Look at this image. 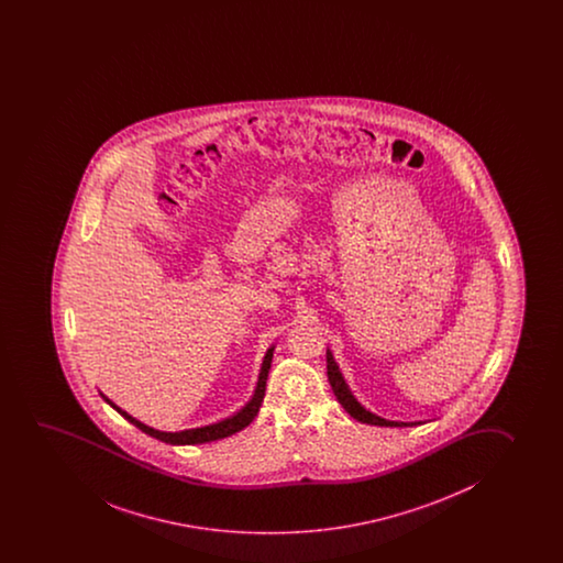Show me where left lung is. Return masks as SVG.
Masks as SVG:
<instances>
[{
    "label": "left lung",
    "instance_id": "obj_1",
    "mask_svg": "<svg viewBox=\"0 0 563 563\" xmlns=\"http://www.w3.org/2000/svg\"><path fill=\"white\" fill-rule=\"evenodd\" d=\"M327 377H329V384H331V389H333L336 400H339V402L343 405L344 410H346L352 418H356L358 422L372 426H391V428L422 424V422H395V420H385L382 416L374 415V412H369V410L362 407L358 400H356V397L352 395L351 387L344 382L343 374H341V369H339V364L334 362L333 352L329 351V349H327Z\"/></svg>",
    "mask_w": 563,
    "mask_h": 563
}]
</instances>
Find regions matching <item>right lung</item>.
Returning <instances> with one entry per match:
<instances>
[{"mask_svg": "<svg viewBox=\"0 0 563 563\" xmlns=\"http://www.w3.org/2000/svg\"><path fill=\"white\" fill-rule=\"evenodd\" d=\"M273 351H275V346H271L267 354H265V358H263L260 379H257V387H255V391H253L252 399L247 400V405H245L240 412L230 416V418H224V420H220L217 424L203 426V428H191V430H184V432H161V430H155V428H151V426L143 424V422H139L137 418L128 415L125 410H122V408L114 405L112 400L108 399L104 393H100V397L107 400L110 407L118 410L128 422L137 426L141 432L148 433L151 438H156V440L164 441V443H170V445H196V443H209V441L222 440V438H229L232 433L244 430L245 426H250V422H252L253 418L260 412L261 402H263V397H265V385H267V375H269Z\"/></svg>", "mask_w": 563, "mask_h": 563, "instance_id": "right-lung-1", "label": "right lung"}]
</instances>
